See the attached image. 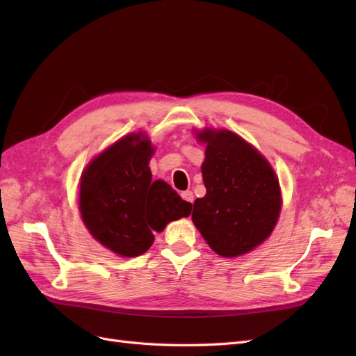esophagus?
I'll return each instance as SVG.
<instances>
[{
	"label": "esophagus",
	"instance_id": "obj_1",
	"mask_svg": "<svg viewBox=\"0 0 356 356\" xmlns=\"http://www.w3.org/2000/svg\"><path fill=\"white\" fill-rule=\"evenodd\" d=\"M181 196H182V199H184L186 202H188V203H193L195 202V196H193V193L191 191H182L181 193Z\"/></svg>",
	"mask_w": 356,
	"mask_h": 356
}]
</instances>
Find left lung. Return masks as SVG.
Returning a JSON list of instances; mask_svg holds the SVG:
<instances>
[{
    "label": "left lung",
    "instance_id": "1",
    "mask_svg": "<svg viewBox=\"0 0 356 356\" xmlns=\"http://www.w3.org/2000/svg\"><path fill=\"white\" fill-rule=\"evenodd\" d=\"M207 144L202 175L207 195L195 200L191 220L221 257H239L263 243L281 212V188L270 163L225 129L196 132Z\"/></svg>",
    "mask_w": 356,
    "mask_h": 356
}]
</instances>
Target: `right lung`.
<instances>
[{"mask_svg": "<svg viewBox=\"0 0 356 356\" xmlns=\"http://www.w3.org/2000/svg\"><path fill=\"white\" fill-rule=\"evenodd\" d=\"M152 141L131 134L95 157L80 179V212L93 238L120 257H138L170 221L188 217L191 203L168 182L152 181Z\"/></svg>", "mask_w": 356, "mask_h": 356, "instance_id": "add662e5", "label": "right lung"}]
</instances>
